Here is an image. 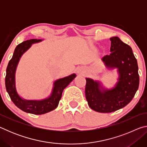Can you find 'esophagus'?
<instances>
[{
  "label": "esophagus",
  "mask_w": 147,
  "mask_h": 147,
  "mask_svg": "<svg viewBox=\"0 0 147 147\" xmlns=\"http://www.w3.org/2000/svg\"><path fill=\"white\" fill-rule=\"evenodd\" d=\"M82 72L81 71V70H78V73H82Z\"/></svg>",
  "instance_id": "esophagus-1"
}]
</instances>
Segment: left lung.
Here are the masks:
<instances>
[{
  "label": "left lung",
  "mask_w": 147,
  "mask_h": 147,
  "mask_svg": "<svg viewBox=\"0 0 147 147\" xmlns=\"http://www.w3.org/2000/svg\"><path fill=\"white\" fill-rule=\"evenodd\" d=\"M111 53L102 60L108 69H118L119 78L115 86L104 89L100 83L86 78V97L88 105L100 113H110L126 106L132 100L139 88V76L137 59L132 49L118 37H112Z\"/></svg>",
  "instance_id": "left-lung-1"
}]
</instances>
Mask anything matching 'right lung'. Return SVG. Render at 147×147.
Masks as SVG:
<instances>
[{
	"label": "right lung",
	"instance_id": "obj_1",
	"mask_svg": "<svg viewBox=\"0 0 147 147\" xmlns=\"http://www.w3.org/2000/svg\"><path fill=\"white\" fill-rule=\"evenodd\" d=\"M41 41V39H30L19 44L16 47L13 56L7 67L5 78L6 91L15 105L24 112L35 115H41L48 113L56 108L61 98L63 89L76 77V74H73L56 80L54 83V88L51 96L43 100H28L20 97L16 88V71L17 64L22 55L31 47L32 44Z\"/></svg>",
	"mask_w": 147,
	"mask_h": 147
}]
</instances>
